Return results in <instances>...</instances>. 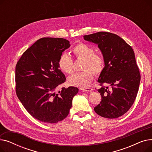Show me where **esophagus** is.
<instances>
[{
    "mask_svg": "<svg viewBox=\"0 0 152 152\" xmlns=\"http://www.w3.org/2000/svg\"><path fill=\"white\" fill-rule=\"evenodd\" d=\"M93 90L92 88H91V87H87V88H86V89H83V91L84 92H91Z\"/></svg>",
    "mask_w": 152,
    "mask_h": 152,
    "instance_id": "1",
    "label": "esophagus"
}]
</instances>
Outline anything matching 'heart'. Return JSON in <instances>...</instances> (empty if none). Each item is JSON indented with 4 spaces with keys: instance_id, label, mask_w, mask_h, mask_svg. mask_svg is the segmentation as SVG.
I'll use <instances>...</instances> for the list:
<instances>
[{
    "instance_id": "heart-1",
    "label": "heart",
    "mask_w": 152,
    "mask_h": 152,
    "mask_svg": "<svg viewBox=\"0 0 152 152\" xmlns=\"http://www.w3.org/2000/svg\"><path fill=\"white\" fill-rule=\"evenodd\" d=\"M73 52L76 57L84 60L83 72L77 73L68 79L70 85L79 87H84L89 86L93 79V75H99L102 73L105 66V60L102 56L95 53L93 48L84 43L77 44L73 49ZM58 65L64 73L71 75L73 73V61L66 53L62 54L58 60Z\"/></svg>"
}]
</instances>
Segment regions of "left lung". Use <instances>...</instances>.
I'll return each instance as SVG.
<instances>
[{
  "mask_svg": "<svg viewBox=\"0 0 152 152\" xmlns=\"http://www.w3.org/2000/svg\"><path fill=\"white\" fill-rule=\"evenodd\" d=\"M84 39L97 44L105 60L98 79L102 100L94 110L106 118L120 117L132 105L139 87L140 75L134 50L121 37L108 32L86 35Z\"/></svg>",
  "mask_w": 152,
  "mask_h": 152,
  "instance_id": "8db88e82",
  "label": "left lung"
}]
</instances>
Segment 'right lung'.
<instances>
[{
    "mask_svg": "<svg viewBox=\"0 0 152 152\" xmlns=\"http://www.w3.org/2000/svg\"><path fill=\"white\" fill-rule=\"evenodd\" d=\"M70 47L63 38L44 37L24 52L15 68L16 93L28 112L37 120L57 123L69 114L78 88L57 87L66 81L58 61Z\"/></svg>",
    "mask_w": 152,
    "mask_h": 152,
    "instance_id": "obj_1",
    "label": "right lung"
}]
</instances>
